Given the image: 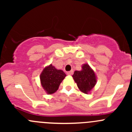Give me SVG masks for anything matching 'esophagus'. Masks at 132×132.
I'll list each match as a JSON object with an SVG mask.
<instances>
[{
  "label": "esophagus",
  "mask_w": 132,
  "mask_h": 132,
  "mask_svg": "<svg viewBox=\"0 0 132 132\" xmlns=\"http://www.w3.org/2000/svg\"><path fill=\"white\" fill-rule=\"evenodd\" d=\"M73 73V70H71V71H68L67 72V75H71Z\"/></svg>",
  "instance_id": "esophagus-1"
}]
</instances>
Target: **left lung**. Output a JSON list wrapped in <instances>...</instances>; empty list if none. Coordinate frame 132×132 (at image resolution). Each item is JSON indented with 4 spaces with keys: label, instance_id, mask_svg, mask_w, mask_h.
<instances>
[{
    "label": "left lung",
    "instance_id": "8db88e82",
    "mask_svg": "<svg viewBox=\"0 0 132 132\" xmlns=\"http://www.w3.org/2000/svg\"><path fill=\"white\" fill-rule=\"evenodd\" d=\"M81 71H75L73 75L75 82L81 91L87 94L96 83L95 73L88 64H84Z\"/></svg>",
    "mask_w": 132,
    "mask_h": 132
}]
</instances>
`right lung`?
Here are the masks:
<instances>
[{
	"label": "right lung",
	"instance_id": "1",
	"mask_svg": "<svg viewBox=\"0 0 132 132\" xmlns=\"http://www.w3.org/2000/svg\"><path fill=\"white\" fill-rule=\"evenodd\" d=\"M66 76L63 71L57 70L50 64L44 69L40 75L42 87L48 94H53L58 89L60 84Z\"/></svg>",
	"mask_w": 132,
	"mask_h": 132
}]
</instances>
